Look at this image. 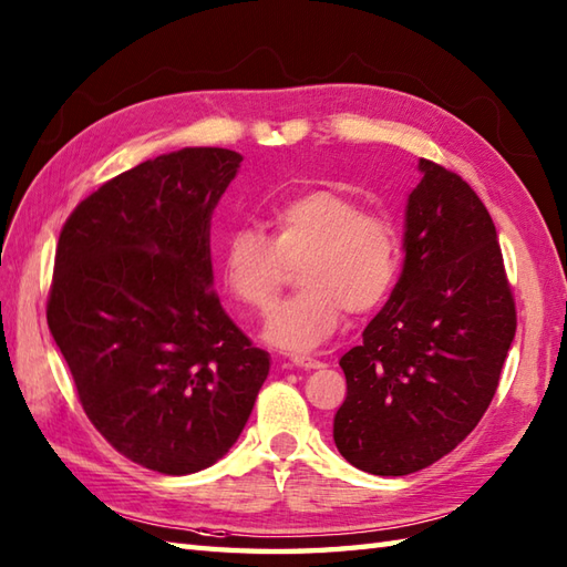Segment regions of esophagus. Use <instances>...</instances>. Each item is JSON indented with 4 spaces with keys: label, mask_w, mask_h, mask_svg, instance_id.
Returning <instances> with one entry per match:
<instances>
[{
    "label": "esophagus",
    "mask_w": 567,
    "mask_h": 567,
    "mask_svg": "<svg viewBox=\"0 0 567 567\" xmlns=\"http://www.w3.org/2000/svg\"><path fill=\"white\" fill-rule=\"evenodd\" d=\"M290 363H292V365H297V368H305V370H317V368H321V365H323L321 360L311 358V355H305V353H295V355H290Z\"/></svg>",
    "instance_id": "34e87169"
}]
</instances>
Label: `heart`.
Masks as SVG:
<instances>
[{"label": "heart", "instance_id": "1", "mask_svg": "<svg viewBox=\"0 0 567 567\" xmlns=\"http://www.w3.org/2000/svg\"><path fill=\"white\" fill-rule=\"evenodd\" d=\"M270 236L238 226L219 252L221 282L238 305L270 309L299 259V292L275 307L265 339L285 351H311L341 329L346 309L365 315L392 290L400 265L396 228L336 187H311L277 202Z\"/></svg>", "mask_w": 567, "mask_h": 567}]
</instances>
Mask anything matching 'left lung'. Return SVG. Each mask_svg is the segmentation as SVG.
Masks as SVG:
<instances>
[{
    "label": "left lung",
    "mask_w": 567,
    "mask_h": 567,
    "mask_svg": "<svg viewBox=\"0 0 567 567\" xmlns=\"http://www.w3.org/2000/svg\"><path fill=\"white\" fill-rule=\"evenodd\" d=\"M406 202L400 282L341 358L336 449L400 477L449 455L483 419L516 331L497 228L461 175L426 158Z\"/></svg>",
    "instance_id": "8db88e82"
}]
</instances>
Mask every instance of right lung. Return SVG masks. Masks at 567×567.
<instances>
[{
	"label": "right lung",
	"instance_id": "add662e5",
	"mask_svg": "<svg viewBox=\"0 0 567 567\" xmlns=\"http://www.w3.org/2000/svg\"><path fill=\"white\" fill-rule=\"evenodd\" d=\"M240 161L158 155L82 199L58 238L45 317L80 404L118 453L163 475L224 457L270 372L212 290V212Z\"/></svg>",
	"mask_w": 567,
	"mask_h": 567
}]
</instances>
